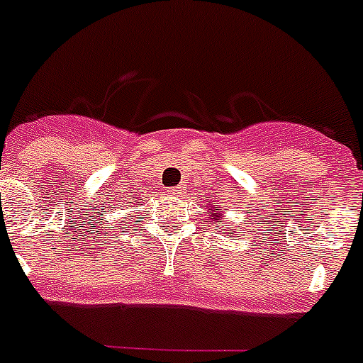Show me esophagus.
<instances>
[{
    "instance_id": "obj_1",
    "label": "esophagus",
    "mask_w": 363,
    "mask_h": 363,
    "mask_svg": "<svg viewBox=\"0 0 363 363\" xmlns=\"http://www.w3.org/2000/svg\"><path fill=\"white\" fill-rule=\"evenodd\" d=\"M168 191L172 193V195H175V197H179V195H182V191H184V188L182 186H175V188H170Z\"/></svg>"
}]
</instances>
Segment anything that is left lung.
<instances>
[{"mask_svg":"<svg viewBox=\"0 0 363 363\" xmlns=\"http://www.w3.org/2000/svg\"><path fill=\"white\" fill-rule=\"evenodd\" d=\"M209 208H211V206H209ZM211 209H213V211L209 213V216H211V218H213V222L218 223V222H220V218H222V213H220V211H215V208H211ZM216 229H218V228H216ZM229 235H231V233H229Z\"/></svg>","mask_w":363,"mask_h":363,"instance_id":"obj_1","label":"left lung"}]
</instances>
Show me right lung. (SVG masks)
Masks as SVG:
<instances>
[{
    "instance_id": "1",
    "label": "right lung",
    "mask_w": 363,
    "mask_h": 363,
    "mask_svg": "<svg viewBox=\"0 0 363 363\" xmlns=\"http://www.w3.org/2000/svg\"><path fill=\"white\" fill-rule=\"evenodd\" d=\"M140 201H141V199H140ZM138 204H140V202H138Z\"/></svg>"
}]
</instances>
